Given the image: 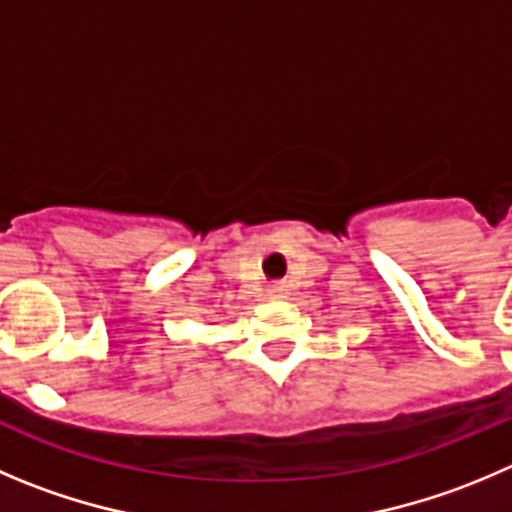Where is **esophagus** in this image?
<instances>
[{"label":"esophagus","mask_w":512,"mask_h":512,"mask_svg":"<svg viewBox=\"0 0 512 512\" xmlns=\"http://www.w3.org/2000/svg\"><path fill=\"white\" fill-rule=\"evenodd\" d=\"M286 286L284 284H269V289H266V296H269V299H284L286 296Z\"/></svg>","instance_id":"1"}]
</instances>
